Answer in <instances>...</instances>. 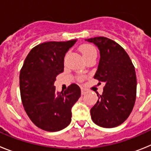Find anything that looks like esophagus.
Instances as JSON below:
<instances>
[{
	"mask_svg": "<svg viewBox=\"0 0 151 151\" xmlns=\"http://www.w3.org/2000/svg\"><path fill=\"white\" fill-rule=\"evenodd\" d=\"M81 91H82V94H85L87 91L85 90V88H81Z\"/></svg>",
	"mask_w": 151,
	"mask_h": 151,
	"instance_id": "34e87169",
	"label": "esophagus"
}]
</instances>
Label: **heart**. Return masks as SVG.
<instances>
[{
	"label": "heart",
	"mask_w": 151,
	"mask_h": 151,
	"mask_svg": "<svg viewBox=\"0 0 151 151\" xmlns=\"http://www.w3.org/2000/svg\"><path fill=\"white\" fill-rule=\"evenodd\" d=\"M79 50L85 60L88 58V57H94V56L97 57V50H96L95 47L91 45H82L79 47ZM79 79L82 80L83 79V77H79Z\"/></svg>",
	"instance_id": "1"
}]
</instances>
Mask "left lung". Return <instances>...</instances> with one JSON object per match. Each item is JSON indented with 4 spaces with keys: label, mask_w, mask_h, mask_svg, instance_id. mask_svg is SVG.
<instances>
[{
    "label": "left lung",
    "mask_w": 151,
    "mask_h": 151,
    "mask_svg": "<svg viewBox=\"0 0 151 151\" xmlns=\"http://www.w3.org/2000/svg\"><path fill=\"white\" fill-rule=\"evenodd\" d=\"M100 51V61L94 78L105 83L104 91L91 109L96 125L113 128L130 115L136 99L137 79L130 57L120 45L105 37L85 39ZM100 83V82H99Z\"/></svg>",
    "instance_id": "left-lung-1"
}]
</instances>
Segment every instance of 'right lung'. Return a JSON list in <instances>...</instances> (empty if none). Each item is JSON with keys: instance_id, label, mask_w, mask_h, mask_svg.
Listing matches in <instances>:
<instances>
[{"instance_id": "add662e5", "label": "right lung", "mask_w": 151, "mask_h": 151, "mask_svg": "<svg viewBox=\"0 0 151 151\" xmlns=\"http://www.w3.org/2000/svg\"><path fill=\"white\" fill-rule=\"evenodd\" d=\"M77 39L48 41L33 47L19 74L22 105L32 122L47 132H58L69 125L72 107L81 89L72 84L66 91L56 92L54 82L63 72L64 57Z\"/></svg>"}]
</instances>
